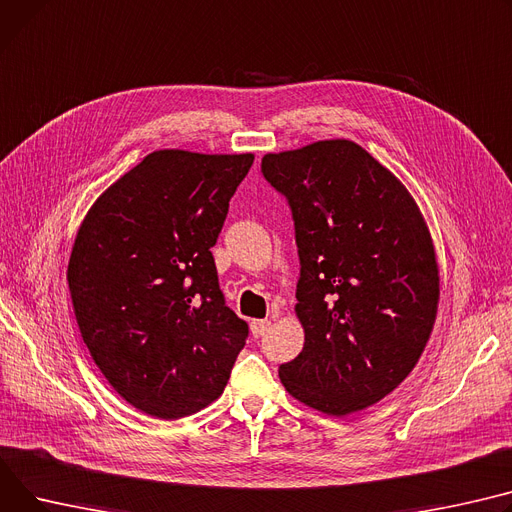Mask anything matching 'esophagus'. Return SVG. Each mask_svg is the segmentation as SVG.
<instances>
[{
  "label": "esophagus",
  "instance_id": "1",
  "mask_svg": "<svg viewBox=\"0 0 512 512\" xmlns=\"http://www.w3.org/2000/svg\"><path fill=\"white\" fill-rule=\"evenodd\" d=\"M271 327V321L267 319H257V321H251V333L255 337H263L267 333V329Z\"/></svg>",
  "mask_w": 512,
  "mask_h": 512
}]
</instances>
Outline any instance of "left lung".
I'll return each instance as SVG.
<instances>
[{"label": "left lung", "instance_id": "1", "mask_svg": "<svg viewBox=\"0 0 512 512\" xmlns=\"http://www.w3.org/2000/svg\"><path fill=\"white\" fill-rule=\"evenodd\" d=\"M261 173L288 201L300 259L304 348L280 379L323 414L364 410L430 337L440 290L428 226L401 181L350 140L265 154Z\"/></svg>", "mask_w": 512, "mask_h": 512}]
</instances>
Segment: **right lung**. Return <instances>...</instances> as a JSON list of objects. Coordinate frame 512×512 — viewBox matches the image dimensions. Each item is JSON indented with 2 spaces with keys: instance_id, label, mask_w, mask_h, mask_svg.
<instances>
[{
  "instance_id": "add662e5",
  "label": "right lung",
  "mask_w": 512,
  "mask_h": 512,
  "mask_svg": "<svg viewBox=\"0 0 512 512\" xmlns=\"http://www.w3.org/2000/svg\"><path fill=\"white\" fill-rule=\"evenodd\" d=\"M253 154L158 150L102 193L67 265L92 360L140 412L177 420L218 399L249 325L212 247Z\"/></svg>"
}]
</instances>
